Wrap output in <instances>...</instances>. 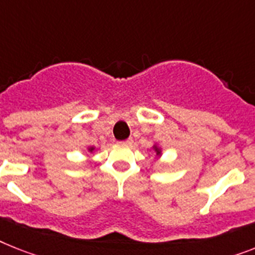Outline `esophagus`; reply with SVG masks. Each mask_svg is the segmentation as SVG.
I'll return each mask as SVG.
<instances>
[{"mask_svg": "<svg viewBox=\"0 0 255 255\" xmlns=\"http://www.w3.org/2000/svg\"><path fill=\"white\" fill-rule=\"evenodd\" d=\"M132 142H134V140L131 139V138H129V139H126V140H123V142H120V144H123V146H131L132 144Z\"/></svg>", "mask_w": 255, "mask_h": 255, "instance_id": "esophagus-1", "label": "esophagus"}]
</instances>
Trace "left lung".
<instances>
[{
  "mask_svg": "<svg viewBox=\"0 0 255 255\" xmlns=\"http://www.w3.org/2000/svg\"><path fill=\"white\" fill-rule=\"evenodd\" d=\"M152 150L155 151V153H156V156L160 157L161 155H163V150H161V147L159 146V143H153Z\"/></svg>",
  "mask_w": 255,
  "mask_h": 255,
  "instance_id": "left-lung-1",
  "label": "left lung"
}]
</instances>
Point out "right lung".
Returning <instances> with one entry per match:
<instances>
[{
    "label": "right lung",
    "instance_id": "obj_1",
    "mask_svg": "<svg viewBox=\"0 0 255 255\" xmlns=\"http://www.w3.org/2000/svg\"><path fill=\"white\" fill-rule=\"evenodd\" d=\"M95 150H96V147H95V146H90V147H87V148H86V151H87V152H90V153L94 152Z\"/></svg>",
    "mask_w": 255,
    "mask_h": 255
}]
</instances>
